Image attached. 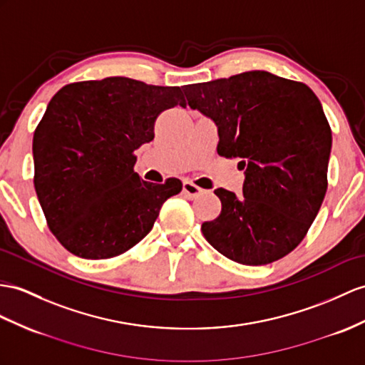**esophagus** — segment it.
<instances>
[{
	"label": "esophagus",
	"instance_id": "34e87169",
	"mask_svg": "<svg viewBox=\"0 0 365 365\" xmlns=\"http://www.w3.org/2000/svg\"><path fill=\"white\" fill-rule=\"evenodd\" d=\"M182 192H184V195L185 197H189V198H197V197H200V195L202 193V189H200L198 185H195L193 182H190V181H185L184 184H182Z\"/></svg>",
	"mask_w": 365,
	"mask_h": 365
}]
</instances>
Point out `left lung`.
<instances>
[{"instance_id": "8db88e82", "label": "left lung", "mask_w": 365, "mask_h": 365, "mask_svg": "<svg viewBox=\"0 0 365 365\" xmlns=\"http://www.w3.org/2000/svg\"><path fill=\"white\" fill-rule=\"evenodd\" d=\"M192 110L215 122L220 156L238 158L243 197L217 189L221 213L207 242L242 264H268L304 240L327 192L331 130L305 83L266 71L182 86Z\"/></svg>"}]
</instances>
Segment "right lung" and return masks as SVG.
I'll list each match as a JSON object with an SVG mask.
<instances>
[{"label": "right lung", "instance_id": "1", "mask_svg": "<svg viewBox=\"0 0 365 365\" xmlns=\"http://www.w3.org/2000/svg\"><path fill=\"white\" fill-rule=\"evenodd\" d=\"M185 106L180 86L128 77L69 83L34 133V185L51 232L71 254L102 260L138 245L182 184L140 180L135 152L164 110Z\"/></svg>", "mask_w": 365, "mask_h": 365}]
</instances>
